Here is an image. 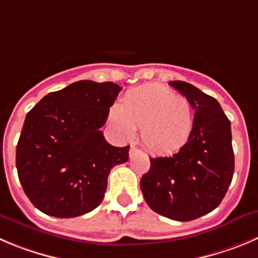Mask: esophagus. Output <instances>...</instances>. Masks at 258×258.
I'll return each instance as SVG.
<instances>
[{
	"mask_svg": "<svg viewBox=\"0 0 258 258\" xmlns=\"http://www.w3.org/2000/svg\"><path fill=\"white\" fill-rule=\"evenodd\" d=\"M139 151H140V150H139V149L135 148V146H131V149H130V156L134 155L135 153H139Z\"/></svg>",
	"mask_w": 258,
	"mask_h": 258,
	"instance_id": "esophagus-1",
	"label": "esophagus"
}]
</instances>
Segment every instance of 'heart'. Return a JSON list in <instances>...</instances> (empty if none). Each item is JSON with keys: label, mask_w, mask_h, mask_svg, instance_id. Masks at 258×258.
<instances>
[{"label": "heart", "mask_w": 258, "mask_h": 258, "mask_svg": "<svg viewBox=\"0 0 258 258\" xmlns=\"http://www.w3.org/2000/svg\"><path fill=\"white\" fill-rule=\"evenodd\" d=\"M110 121L124 137H132L135 128H141V140L146 148L170 154L188 140L194 112L186 96L151 84L128 91L119 107L110 110Z\"/></svg>", "instance_id": "obj_1"}]
</instances>
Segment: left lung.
Masks as SVG:
<instances>
[{
	"label": "left lung",
	"mask_w": 258,
	"mask_h": 258,
	"mask_svg": "<svg viewBox=\"0 0 258 258\" xmlns=\"http://www.w3.org/2000/svg\"><path fill=\"white\" fill-rule=\"evenodd\" d=\"M195 109L188 140L178 153L151 158L141 191L151 210L189 221L220 205L234 173L230 121L218 100L184 81H170Z\"/></svg>",
	"instance_id": "obj_1"
}]
</instances>
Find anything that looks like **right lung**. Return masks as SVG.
<instances>
[{
  "mask_svg": "<svg viewBox=\"0 0 258 258\" xmlns=\"http://www.w3.org/2000/svg\"><path fill=\"white\" fill-rule=\"evenodd\" d=\"M119 91L109 81H76L45 95L26 114L16 168L38 210L75 218L100 205L110 169L128 160L130 146H112L100 131Z\"/></svg>",
  "mask_w": 258,
  "mask_h": 258,
  "instance_id": "add662e5",
  "label": "right lung"
}]
</instances>
